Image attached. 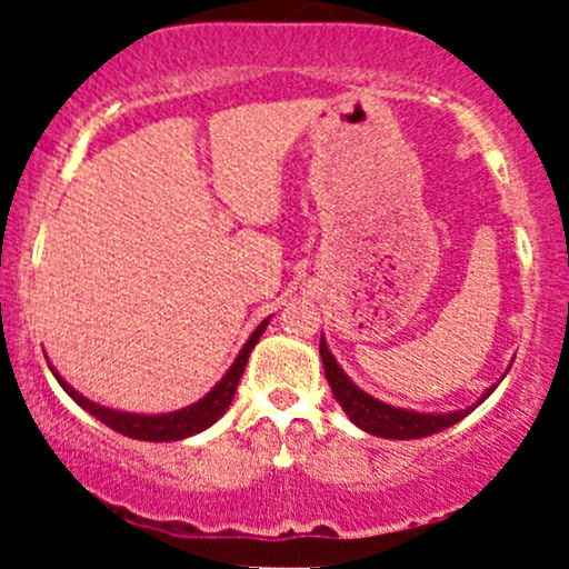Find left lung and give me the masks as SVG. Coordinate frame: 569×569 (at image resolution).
I'll list each match as a JSON object with an SVG mask.
<instances>
[{
    "label": "left lung",
    "instance_id": "obj_1",
    "mask_svg": "<svg viewBox=\"0 0 569 569\" xmlns=\"http://www.w3.org/2000/svg\"><path fill=\"white\" fill-rule=\"evenodd\" d=\"M321 358H323V371L326 380L331 385V393L339 401V407L345 409V415L356 422L358 428L367 430L371 436H380V439H426V436L441 433V430L452 428L455 422H460L462 417L471 415L473 407L449 411V415H422V411H409V409H396L390 403L377 401L369 393H363L356 382H350V377L339 369L326 342L321 339ZM495 388H489L485 396L479 398V403L492 393Z\"/></svg>",
    "mask_w": 569,
    "mask_h": 569
}]
</instances>
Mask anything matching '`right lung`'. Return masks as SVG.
Instances as JSON below:
<instances>
[{
    "instance_id": "1",
    "label": "right lung",
    "mask_w": 569,
    "mask_h": 569,
    "mask_svg": "<svg viewBox=\"0 0 569 569\" xmlns=\"http://www.w3.org/2000/svg\"><path fill=\"white\" fill-rule=\"evenodd\" d=\"M267 321H270V318H264V321L257 326V331L248 337V342L243 345V350L238 352V358H234L230 371L221 377V382L211 390V393H208L206 398H200V401L192 403V407L171 411V415H130V411L98 407V403L88 401V398L77 393L74 388H69V385L56 375V369H53V375H56V380L61 382V388L67 390V393L74 398V401L80 403L84 411H90L96 420H101L103 426L117 430V433L128 436V439H139V441H179V439H187V436L200 433V430H206L208 426H213V422L224 415L227 407L232 403L234 390H238L240 377H243V371H246L248 356H251L253 345L259 342V337L264 335Z\"/></svg>"
}]
</instances>
